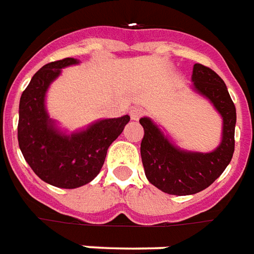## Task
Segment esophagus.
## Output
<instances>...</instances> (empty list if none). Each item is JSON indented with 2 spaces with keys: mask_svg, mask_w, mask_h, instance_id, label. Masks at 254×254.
Masks as SVG:
<instances>
[{
  "mask_svg": "<svg viewBox=\"0 0 254 254\" xmlns=\"http://www.w3.org/2000/svg\"><path fill=\"white\" fill-rule=\"evenodd\" d=\"M130 116L132 120H139L143 116V109H141V108H132L130 111Z\"/></svg>",
  "mask_w": 254,
  "mask_h": 254,
  "instance_id": "34e87169",
  "label": "esophagus"
}]
</instances>
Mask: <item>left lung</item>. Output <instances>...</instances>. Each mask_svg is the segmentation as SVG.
I'll return each instance as SVG.
<instances>
[{
  "label": "left lung",
  "instance_id": "8db88e82",
  "mask_svg": "<svg viewBox=\"0 0 254 254\" xmlns=\"http://www.w3.org/2000/svg\"><path fill=\"white\" fill-rule=\"evenodd\" d=\"M191 89L215 107L222 116V141L209 153L190 152L178 147L150 118L139 123L145 130L141 142L142 164L153 186L174 195L202 191L222 175L234 153L237 112L223 79L202 64H194Z\"/></svg>",
  "mask_w": 254,
  "mask_h": 254
}]
</instances>
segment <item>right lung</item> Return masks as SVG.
Wrapping results in <instances>:
<instances>
[{
	"label": "right lung",
	"instance_id": "obj_1",
	"mask_svg": "<svg viewBox=\"0 0 254 254\" xmlns=\"http://www.w3.org/2000/svg\"><path fill=\"white\" fill-rule=\"evenodd\" d=\"M76 64L79 60L68 57L42 66L19 104L17 139L21 153L42 181L61 189H76L93 181L104 165L108 147L130 122V116L124 115L97 120L71 134L61 131L46 111V93L63 68Z\"/></svg>",
	"mask_w": 254,
	"mask_h": 254
}]
</instances>
